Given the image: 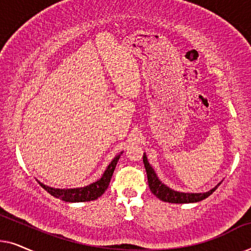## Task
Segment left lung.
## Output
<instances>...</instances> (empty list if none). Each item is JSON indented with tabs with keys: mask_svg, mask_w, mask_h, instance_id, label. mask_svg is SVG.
I'll return each mask as SVG.
<instances>
[{
	"mask_svg": "<svg viewBox=\"0 0 251 251\" xmlns=\"http://www.w3.org/2000/svg\"><path fill=\"white\" fill-rule=\"evenodd\" d=\"M144 166H145L146 174H147V181H149L150 190L152 193L155 195L156 198H159L160 200L164 202H169V203H192V202H199L204 200L205 198H208L209 195L214 193L216 188L219 186V183L217 186L212 188L209 192L205 193H180V192H175L170 190L169 187H167L166 185L161 183L159 178L156 177V174L154 173L153 168L151 167V164L147 161L146 155L143 157Z\"/></svg>",
	"mask_w": 251,
	"mask_h": 251,
	"instance_id": "8db88e82",
	"label": "left lung"
}]
</instances>
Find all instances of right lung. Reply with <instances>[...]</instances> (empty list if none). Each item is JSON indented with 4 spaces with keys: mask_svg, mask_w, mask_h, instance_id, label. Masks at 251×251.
I'll return each mask as SVG.
<instances>
[{
    "mask_svg": "<svg viewBox=\"0 0 251 251\" xmlns=\"http://www.w3.org/2000/svg\"><path fill=\"white\" fill-rule=\"evenodd\" d=\"M119 154L118 156L114 157V160L112 161L111 164L107 167V169L102 175L100 179L96 181V183L89 185V186L81 187V188H70V190H59V188H52L46 185L40 183L39 184L46 190L48 193L52 195V197L59 199V200L66 201V202H85V201H92L98 199L100 195L104 194V192L107 190L109 181L114 173V169L116 167V163L120 159Z\"/></svg>",
    "mask_w": 251,
    "mask_h": 251,
    "instance_id": "1",
    "label": "right lung"
}]
</instances>
